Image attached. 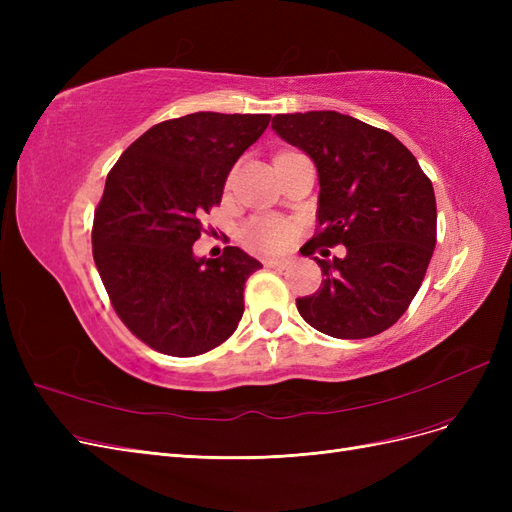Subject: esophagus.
<instances>
[{"mask_svg":"<svg viewBox=\"0 0 512 512\" xmlns=\"http://www.w3.org/2000/svg\"><path fill=\"white\" fill-rule=\"evenodd\" d=\"M262 265L269 269H286V267H290V260L288 258H265L262 260Z\"/></svg>","mask_w":512,"mask_h":512,"instance_id":"1","label":"esophagus"}]
</instances>
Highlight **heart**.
Returning <instances> with one entry per match:
<instances>
[{
	"instance_id": "heart-1",
	"label": "heart",
	"mask_w": 512,
	"mask_h": 512,
	"mask_svg": "<svg viewBox=\"0 0 512 512\" xmlns=\"http://www.w3.org/2000/svg\"><path fill=\"white\" fill-rule=\"evenodd\" d=\"M290 226L277 218H254L241 230V239L256 252H280L290 241Z\"/></svg>"
}]
</instances>
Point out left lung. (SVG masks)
<instances>
[{
	"label": "left lung",
	"mask_w": 512,
	"mask_h": 512,
	"mask_svg": "<svg viewBox=\"0 0 512 512\" xmlns=\"http://www.w3.org/2000/svg\"><path fill=\"white\" fill-rule=\"evenodd\" d=\"M273 130L318 168L316 235L303 256L346 245L344 258H314L320 288L297 299L307 324L337 339L374 337L404 316L436 247V194L404 143L335 111L275 115Z\"/></svg>",
	"instance_id": "obj_1"
}]
</instances>
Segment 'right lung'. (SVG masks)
Wrapping results in <instances>:
<instances>
[{
	"mask_svg": "<svg viewBox=\"0 0 512 512\" xmlns=\"http://www.w3.org/2000/svg\"><path fill=\"white\" fill-rule=\"evenodd\" d=\"M271 115L192 113L149 128L121 153L94 213L91 245L111 305L132 335L196 356L235 333L245 282L262 265L241 247L194 258L203 215Z\"/></svg>",
	"mask_w": 512,
	"mask_h": 512,
	"instance_id": "1",
	"label": "right lung"
}]
</instances>
